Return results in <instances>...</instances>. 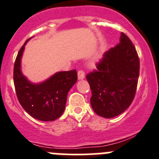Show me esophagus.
Wrapping results in <instances>:
<instances>
[{
  "instance_id": "34e87169",
  "label": "esophagus",
  "mask_w": 159,
  "mask_h": 159,
  "mask_svg": "<svg viewBox=\"0 0 159 159\" xmlns=\"http://www.w3.org/2000/svg\"><path fill=\"white\" fill-rule=\"evenodd\" d=\"M78 80H82L84 78V70H79L78 71Z\"/></svg>"
}]
</instances>
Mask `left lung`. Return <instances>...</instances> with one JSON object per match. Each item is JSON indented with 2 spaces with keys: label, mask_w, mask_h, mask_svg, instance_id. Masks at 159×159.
Returning a JSON list of instances; mask_svg holds the SVG:
<instances>
[{
  "label": "left lung",
  "mask_w": 159,
  "mask_h": 159,
  "mask_svg": "<svg viewBox=\"0 0 159 159\" xmlns=\"http://www.w3.org/2000/svg\"><path fill=\"white\" fill-rule=\"evenodd\" d=\"M96 68L86 75L91 105L98 116L112 118L130 106L139 78V57L127 35L121 33L120 43L104 53Z\"/></svg>",
  "instance_id": "8db88e82"
}]
</instances>
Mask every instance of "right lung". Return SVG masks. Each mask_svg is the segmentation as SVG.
I'll return each instance as SVG.
<instances>
[{
  "label": "right lung",
  "mask_w": 159,
  "mask_h": 159,
  "mask_svg": "<svg viewBox=\"0 0 159 159\" xmlns=\"http://www.w3.org/2000/svg\"><path fill=\"white\" fill-rule=\"evenodd\" d=\"M27 39L21 47L14 65V84L20 104L33 118L53 121L65 109L69 90L77 82L76 70L60 71L39 84L30 82L21 73V59Z\"/></svg>",
  "instance_id": "add662e5"
}]
</instances>
